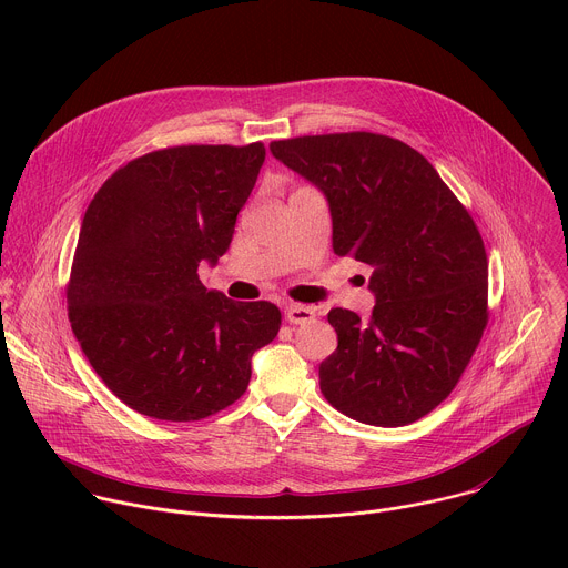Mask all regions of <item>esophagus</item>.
Instances as JSON below:
<instances>
[{
    "label": "esophagus",
    "mask_w": 568,
    "mask_h": 568,
    "mask_svg": "<svg viewBox=\"0 0 568 568\" xmlns=\"http://www.w3.org/2000/svg\"><path fill=\"white\" fill-rule=\"evenodd\" d=\"M314 310L307 307V305H287L285 307V318L290 323H294V326H303V323H310L314 321Z\"/></svg>",
    "instance_id": "34e87169"
}]
</instances>
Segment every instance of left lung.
Here are the masks:
<instances>
[{
  "label": "left lung",
  "instance_id": "left-lung-1",
  "mask_svg": "<svg viewBox=\"0 0 568 568\" xmlns=\"http://www.w3.org/2000/svg\"><path fill=\"white\" fill-rule=\"evenodd\" d=\"M328 200L333 250L371 265L368 321L335 307L318 366L337 412L375 427L420 420L454 390L488 326V256L456 195L412 145L373 132L270 143Z\"/></svg>",
  "mask_w": 568,
  "mask_h": 568
}]
</instances>
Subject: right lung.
<instances>
[{"instance_id": "add662e5", "label": "right lung", "mask_w": 568, "mask_h": 568, "mask_svg": "<svg viewBox=\"0 0 568 568\" xmlns=\"http://www.w3.org/2000/svg\"><path fill=\"white\" fill-rule=\"evenodd\" d=\"M263 161L261 141L154 150L85 211L67 285L71 331L105 386L148 418L226 409L250 386L254 353L278 335L274 303H235L197 276L229 250Z\"/></svg>"}]
</instances>
